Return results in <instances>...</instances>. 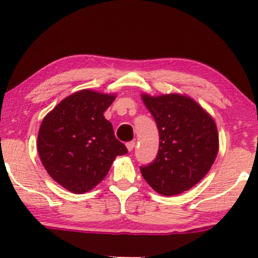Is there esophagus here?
Segmentation results:
<instances>
[{
  "mask_svg": "<svg viewBox=\"0 0 258 258\" xmlns=\"http://www.w3.org/2000/svg\"><path fill=\"white\" fill-rule=\"evenodd\" d=\"M134 147H135V142H134V141H132V142L126 143V148H128V151H133Z\"/></svg>",
  "mask_w": 258,
  "mask_h": 258,
  "instance_id": "obj_1",
  "label": "esophagus"
}]
</instances>
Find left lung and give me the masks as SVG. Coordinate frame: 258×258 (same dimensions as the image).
Wrapping results in <instances>:
<instances>
[{"instance_id": "obj_1", "label": "left lung", "mask_w": 258, "mask_h": 258, "mask_svg": "<svg viewBox=\"0 0 258 258\" xmlns=\"http://www.w3.org/2000/svg\"><path fill=\"white\" fill-rule=\"evenodd\" d=\"M142 98L156 122L160 144L155 160L140 170L155 191L178 195L192 188L210 170L218 153L216 124L186 96L143 95Z\"/></svg>"}]
</instances>
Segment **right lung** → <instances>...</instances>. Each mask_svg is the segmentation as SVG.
Here are the masks:
<instances>
[{"instance_id": "add662e5", "label": "right lung", "mask_w": 258, "mask_h": 258, "mask_svg": "<svg viewBox=\"0 0 258 258\" xmlns=\"http://www.w3.org/2000/svg\"><path fill=\"white\" fill-rule=\"evenodd\" d=\"M114 100V95L77 91L42 121L37 137L42 164L69 191H89L107 176L116 156L128 153L103 116Z\"/></svg>"}]
</instances>
